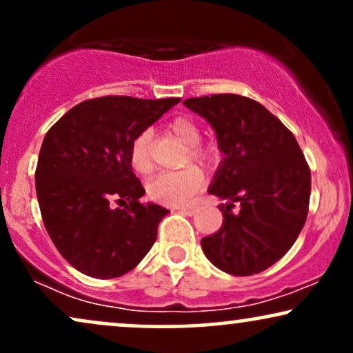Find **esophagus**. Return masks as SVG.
<instances>
[{
  "label": "esophagus",
  "mask_w": 353,
  "mask_h": 353,
  "mask_svg": "<svg viewBox=\"0 0 353 353\" xmlns=\"http://www.w3.org/2000/svg\"><path fill=\"white\" fill-rule=\"evenodd\" d=\"M177 210H179L181 213H184V215L192 216L195 215V212H197V207H195V205H189V207H179Z\"/></svg>",
  "instance_id": "1"
}]
</instances>
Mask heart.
<instances>
[{"label":"heart","mask_w":353,"mask_h":353,"mask_svg":"<svg viewBox=\"0 0 353 353\" xmlns=\"http://www.w3.org/2000/svg\"><path fill=\"white\" fill-rule=\"evenodd\" d=\"M169 132L174 137L179 138L182 143L189 146L187 154L190 161L200 164V166H212L216 163L218 151L215 146L200 145V128L194 120L187 117H177L169 122ZM132 168L138 174H150L153 169V159H151V133L148 130L141 132L132 141L130 151H128ZM203 174L200 169L189 166L182 171L176 172H161L154 176L146 185V194L151 200L158 203L179 207V205L189 203L194 195L202 189Z\"/></svg>","instance_id":"1"}]
</instances>
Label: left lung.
<instances>
[{
  "label": "left lung",
  "instance_id": "left-lung-1",
  "mask_svg": "<svg viewBox=\"0 0 353 353\" xmlns=\"http://www.w3.org/2000/svg\"><path fill=\"white\" fill-rule=\"evenodd\" d=\"M184 104L215 130L223 159L208 194L226 203L223 225L202 239L207 259L231 275L269 269L293 246L307 216L311 172L300 145L264 105L238 94ZM239 210L232 212L234 203Z\"/></svg>",
  "mask_w": 353,
  "mask_h": 353
}]
</instances>
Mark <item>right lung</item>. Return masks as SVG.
Wrapping results in <instances>:
<instances>
[{
	"mask_svg": "<svg viewBox=\"0 0 353 353\" xmlns=\"http://www.w3.org/2000/svg\"><path fill=\"white\" fill-rule=\"evenodd\" d=\"M179 101L97 97L74 105L47 132L35 169L40 213L58 252L81 274L115 279L154 244L169 210L140 202L145 189L128 151Z\"/></svg>",
	"mask_w": 353,
	"mask_h": 353,
	"instance_id": "right-lung-1",
	"label": "right lung"
}]
</instances>
